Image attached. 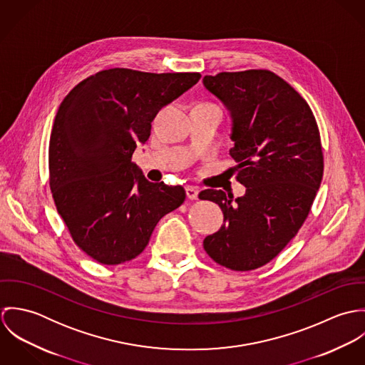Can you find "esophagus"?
<instances>
[{"label":"esophagus","mask_w":365,"mask_h":365,"mask_svg":"<svg viewBox=\"0 0 365 365\" xmlns=\"http://www.w3.org/2000/svg\"><path fill=\"white\" fill-rule=\"evenodd\" d=\"M185 191H187V197H188L190 200H192V201L198 200V194H200V191H198L195 187L188 185V187L185 188Z\"/></svg>","instance_id":"esophagus-1"}]
</instances>
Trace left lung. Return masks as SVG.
Segmentation results:
<instances>
[{
	"label": "left lung",
	"mask_w": 365,
	"mask_h": 365,
	"mask_svg": "<svg viewBox=\"0 0 365 365\" xmlns=\"http://www.w3.org/2000/svg\"><path fill=\"white\" fill-rule=\"evenodd\" d=\"M204 87L230 113L237 180L246 187L233 198L205 190L200 200L217 204L223 225L204 240L217 264L249 271L272 260L308 217L322 182L320 135L307 101L268 70L205 76Z\"/></svg>",
	"instance_id": "left-lung-1"
}]
</instances>
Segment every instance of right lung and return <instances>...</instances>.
Instances as JSON below:
<instances>
[{"label": "right lung", "mask_w": 365, "mask_h": 365, "mask_svg": "<svg viewBox=\"0 0 365 365\" xmlns=\"http://www.w3.org/2000/svg\"><path fill=\"white\" fill-rule=\"evenodd\" d=\"M200 73L103 70L77 84L54 118L51 190L76 245L116 265L138 257L158 220L185 200L181 185L150 182L132 163L157 112L188 91Z\"/></svg>", "instance_id": "add662e5"}]
</instances>
